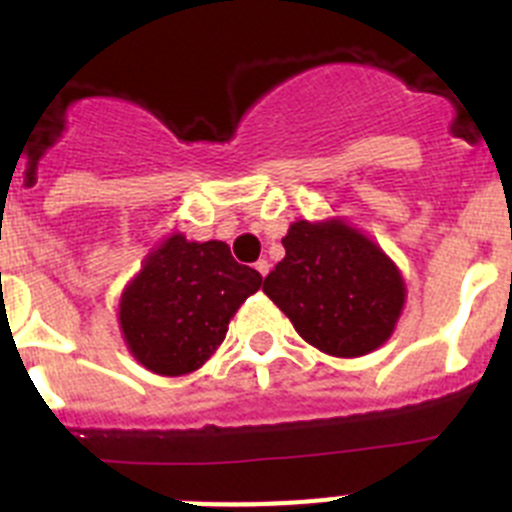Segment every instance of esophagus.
I'll list each match as a JSON object with an SVG mask.
<instances>
[{
	"instance_id": "34e87169",
	"label": "esophagus",
	"mask_w": 512,
	"mask_h": 512,
	"mask_svg": "<svg viewBox=\"0 0 512 512\" xmlns=\"http://www.w3.org/2000/svg\"><path fill=\"white\" fill-rule=\"evenodd\" d=\"M253 269L259 271L261 277H266V274H269V261H266V259H259V261H256V264H253Z\"/></svg>"
}]
</instances>
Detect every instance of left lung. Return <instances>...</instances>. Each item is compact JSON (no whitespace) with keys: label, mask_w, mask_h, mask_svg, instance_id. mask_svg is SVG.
<instances>
[{"label":"left lung","mask_w":512,"mask_h":512,"mask_svg":"<svg viewBox=\"0 0 512 512\" xmlns=\"http://www.w3.org/2000/svg\"><path fill=\"white\" fill-rule=\"evenodd\" d=\"M284 259L264 292L323 354L354 359L392 336L405 282L395 261L343 220H297L282 238Z\"/></svg>","instance_id":"left-lung-1"}]
</instances>
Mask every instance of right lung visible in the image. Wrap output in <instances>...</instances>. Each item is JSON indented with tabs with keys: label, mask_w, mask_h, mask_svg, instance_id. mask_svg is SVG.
Masks as SVG:
<instances>
[{
	"label": "right lung",
	"mask_w": 512,
	"mask_h": 512,
	"mask_svg": "<svg viewBox=\"0 0 512 512\" xmlns=\"http://www.w3.org/2000/svg\"><path fill=\"white\" fill-rule=\"evenodd\" d=\"M259 287V271L238 264L228 243L174 233L122 292V338L148 372L182 377L215 354L235 310Z\"/></svg>",
	"instance_id": "right-lung-1"
}]
</instances>
